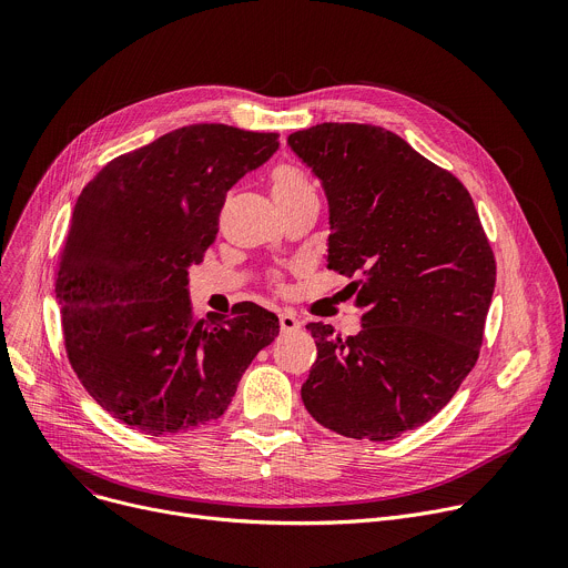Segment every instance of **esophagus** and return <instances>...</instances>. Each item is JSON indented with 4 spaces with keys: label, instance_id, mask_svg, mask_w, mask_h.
Wrapping results in <instances>:
<instances>
[{
    "label": "esophagus",
    "instance_id": "obj_1",
    "mask_svg": "<svg viewBox=\"0 0 568 568\" xmlns=\"http://www.w3.org/2000/svg\"><path fill=\"white\" fill-rule=\"evenodd\" d=\"M280 329L286 334V332H297L300 329V321L295 316H291V313H282L280 316Z\"/></svg>",
    "mask_w": 568,
    "mask_h": 568
}]
</instances>
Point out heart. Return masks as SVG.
Wrapping results in <instances>:
<instances>
[{
  "mask_svg": "<svg viewBox=\"0 0 568 568\" xmlns=\"http://www.w3.org/2000/svg\"><path fill=\"white\" fill-rule=\"evenodd\" d=\"M271 189L277 205H286L293 201H300L304 196H316V189L306 180V175L291 166V164H277L271 173Z\"/></svg>",
  "mask_w": 568,
  "mask_h": 568,
  "instance_id": "heart-1",
  "label": "heart"
}]
</instances>
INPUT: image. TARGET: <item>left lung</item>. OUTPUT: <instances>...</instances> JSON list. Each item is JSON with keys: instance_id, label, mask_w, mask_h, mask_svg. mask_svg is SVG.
Segmentation results:
<instances>
[{"instance_id": "obj_1", "label": "left lung", "mask_w": 568, "mask_h": 568, "mask_svg": "<svg viewBox=\"0 0 568 568\" xmlns=\"http://www.w3.org/2000/svg\"><path fill=\"white\" fill-rule=\"evenodd\" d=\"M288 146L325 189L327 268L361 277L347 288L365 308L345 341L306 325L318 358L302 402L329 430L386 443L443 410L476 365L494 252L465 184L399 135L318 123Z\"/></svg>"}]
</instances>
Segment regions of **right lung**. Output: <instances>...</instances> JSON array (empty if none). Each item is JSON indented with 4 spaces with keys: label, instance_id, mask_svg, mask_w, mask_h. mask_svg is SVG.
<instances>
[{
    "label": "right lung",
    "instance_id": "1",
    "mask_svg": "<svg viewBox=\"0 0 568 568\" xmlns=\"http://www.w3.org/2000/svg\"><path fill=\"white\" fill-rule=\"evenodd\" d=\"M277 138L192 123L114 158L81 192L55 277L62 336L83 388L125 426L158 437L219 419L280 334L252 302L196 321L186 291L225 194Z\"/></svg>",
    "mask_w": 568,
    "mask_h": 568
}]
</instances>
